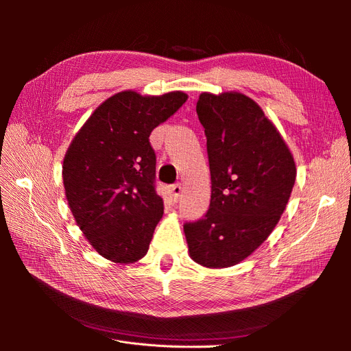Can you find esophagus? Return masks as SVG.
<instances>
[{"instance_id": "1", "label": "esophagus", "mask_w": 351, "mask_h": 351, "mask_svg": "<svg viewBox=\"0 0 351 351\" xmlns=\"http://www.w3.org/2000/svg\"><path fill=\"white\" fill-rule=\"evenodd\" d=\"M171 195H173V199L177 202L180 199V196H182V184H174L171 186Z\"/></svg>"}]
</instances>
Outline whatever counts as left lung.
<instances>
[{
	"mask_svg": "<svg viewBox=\"0 0 351 351\" xmlns=\"http://www.w3.org/2000/svg\"><path fill=\"white\" fill-rule=\"evenodd\" d=\"M196 112L206 136L210 204L186 222L190 258L206 268L232 267L278 224L295 182L293 155L259 105L239 92L202 93Z\"/></svg>",
	"mask_w": 351,
	"mask_h": 351,
	"instance_id": "left-lung-1",
	"label": "left lung"
}]
</instances>
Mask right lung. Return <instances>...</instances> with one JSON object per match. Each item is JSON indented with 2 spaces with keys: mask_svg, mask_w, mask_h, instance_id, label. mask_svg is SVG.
<instances>
[{
  "mask_svg": "<svg viewBox=\"0 0 351 351\" xmlns=\"http://www.w3.org/2000/svg\"><path fill=\"white\" fill-rule=\"evenodd\" d=\"M187 101L184 92L102 102L74 136L62 162L71 214L92 247L115 263L142 259L162 218L149 136Z\"/></svg>",
  "mask_w": 351,
  "mask_h": 351,
  "instance_id": "obj_1",
  "label": "right lung"
}]
</instances>
